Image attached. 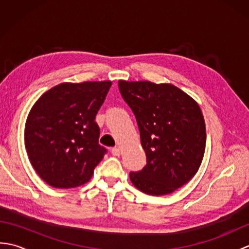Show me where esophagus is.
<instances>
[{
    "label": "esophagus",
    "mask_w": 249,
    "mask_h": 249,
    "mask_svg": "<svg viewBox=\"0 0 249 249\" xmlns=\"http://www.w3.org/2000/svg\"><path fill=\"white\" fill-rule=\"evenodd\" d=\"M111 154H112L113 156H120L121 150L119 149V147H112V149H111Z\"/></svg>",
    "instance_id": "1"
}]
</instances>
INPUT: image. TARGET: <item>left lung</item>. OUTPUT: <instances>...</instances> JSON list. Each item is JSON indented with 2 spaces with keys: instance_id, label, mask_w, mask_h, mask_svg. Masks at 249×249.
Wrapping results in <instances>:
<instances>
[{
  "instance_id": "8db88e82",
  "label": "left lung",
  "mask_w": 249,
  "mask_h": 249,
  "mask_svg": "<svg viewBox=\"0 0 249 249\" xmlns=\"http://www.w3.org/2000/svg\"><path fill=\"white\" fill-rule=\"evenodd\" d=\"M136 116L146 165L129 173L142 193L171 194L192 179L203 160L206 133L198 104L172 84L119 81Z\"/></svg>"
}]
</instances>
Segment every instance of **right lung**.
<instances>
[{
  "label": "right lung",
  "instance_id": "1",
  "mask_svg": "<svg viewBox=\"0 0 249 249\" xmlns=\"http://www.w3.org/2000/svg\"><path fill=\"white\" fill-rule=\"evenodd\" d=\"M110 81L61 83L37 100L25 124L24 141L37 174L55 188L81 186L92 178L107 149L95 122Z\"/></svg>",
  "mask_w": 249,
  "mask_h": 249
}]
</instances>
